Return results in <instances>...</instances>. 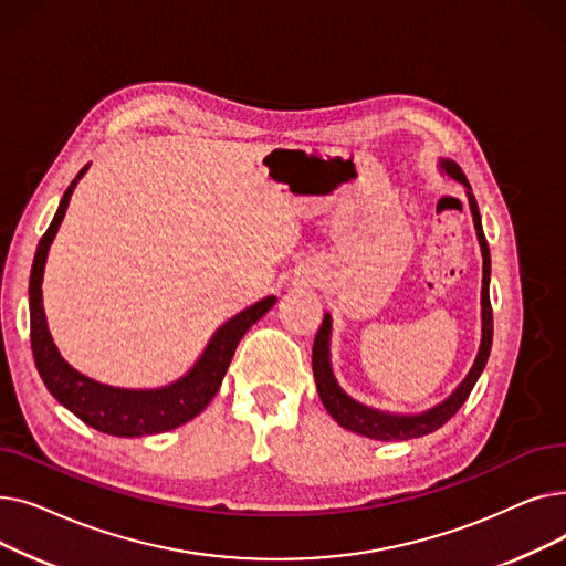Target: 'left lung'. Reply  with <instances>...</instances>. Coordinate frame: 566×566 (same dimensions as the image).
Instances as JSON below:
<instances>
[{
  "mask_svg": "<svg viewBox=\"0 0 566 566\" xmlns=\"http://www.w3.org/2000/svg\"><path fill=\"white\" fill-rule=\"evenodd\" d=\"M440 171L448 174L452 181L461 184L465 188L468 195V203H470V213H472V222H474V231H478V241L482 248V344L478 350V358H474L470 371L465 374V378L457 385L454 392L442 399L440 403H436L429 410L415 412V415H397V412H385V410H376L369 408L360 401H355L353 397H348L333 374V365H331V335H333V316L325 312L323 314V323L316 333L314 339V348H312V369H314V378H316V390L318 397L333 415V420L353 431L360 433L365 438L371 440H408V438H420L427 433H433L436 429H440L444 422L452 420V415L465 403L468 395L472 392L474 382L482 376L489 353H491V342H493V312H491V298H489V282H491V252H489V243L484 238V229H482V218H480V208L478 201L472 197L470 184L465 174L461 171V167L454 160L440 158Z\"/></svg>",
  "mask_w": 566,
  "mask_h": 566,
  "instance_id": "obj_1",
  "label": "left lung"
}]
</instances>
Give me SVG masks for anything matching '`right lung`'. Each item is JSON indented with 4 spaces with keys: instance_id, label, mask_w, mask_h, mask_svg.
Here are the masks:
<instances>
[{
    "instance_id": "add662e5",
    "label": "right lung",
    "mask_w": 566,
    "mask_h": 566,
    "mask_svg": "<svg viewBox=\"0 0 566 566\" xmlns=\"http://www.w3.org/2000/svg\"><path fill=\"white\" fill-rule=\"evenodd\" d=\"M86 169L88 165H84V169L73 178V184L64 192L62 201H59L54 220L50 222L36 248L32 277H29V318H32V350L36 369L50 395L73 415H77L84 424L94 427L96 431L118 438H137L171 431L197 418V415L211 403V399L220 390L238 342H241L252 325L277 303V298L275 295H268V298L224 321L213 333L211 342L206 344L192 369H188L178 380L163 385V388H112V385L98 382L71 367L62 358V353H59L50 335L41 286L50 245L59 231V224H62L66 216L71 195L80 178L86 174Z\"/></svg>"
}]
</instances>
